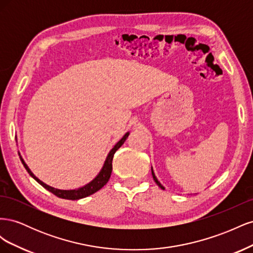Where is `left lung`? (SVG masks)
I'll return each instance as SVG.
<instances>
[{
    "instance_id": "8db88e82",
    "label": "left lung",
    "mask_w": 253,
    "mask_h": 253,
    "mask_svg": "<svg viewBox=\"0 0 253 253\" xmlns=\"http://www.w3.org/2000/svg\"><path fill=\"white\" fill-rule=\"evenodd\" d=\"M152 175H153V178H154V180H155V182L157 183V185H158V187H160V188H162L163 190H165V188L162 186V183H160L158 180H157V178H156V176H155V174H154V172H153V169H152Z\"/></svg>"
}]
</instances>
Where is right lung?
Listing matches in <instances>:
<instances>
[{"label":"right lung","instance_id":"add662e5","mask_svg":"<svg viewBox=\"0 0 253 253\" xmlns=\"http://www.w3.org/2000/svg\"><path fill=\"white\" fill-rule=\"evenodd\" d=\"M128 135H129V133L127 132L116 144H115V147L110 151L108 157H106V159H105V163L103 165V168L101 169L100 173H99L89 183H87V185H85L84 187H81L77 190H59V189H55V188L47 186L46 183H44L39 178H37L36 176L33 174V172L29 170V168L24 163V160L22 159V157H20V158H21V162H22L23 166L25 167V169L27 170L29 175L32 176L34 179H36L38 182H39L43 188L48 190L49 192H51L52 194H55L56 196H58L60 198H64V200H72V201L80 200V198H83V197H86V196L94 194L95 192H97V191L100 190L106 182L109 181V179L111 177L112 169H113L112 163H113V157H114L115 152H116L121 147V145L125 143V141L126 140Z\"/></svg>","mask_w":253,"mask_h":253}]
</instances>
